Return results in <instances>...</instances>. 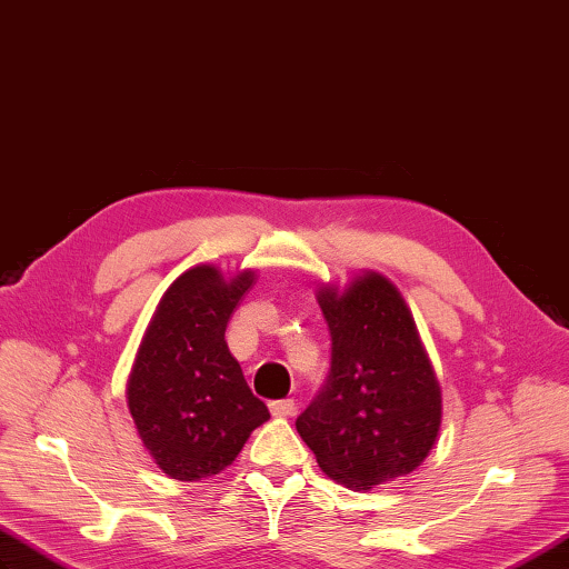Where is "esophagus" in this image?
<instances>
[{"label":"esophagus","instance_id":"1","mask_svg":"<svg viewBox=\"0 0 569 569\" xmlns=\"http://www.w3.org/2000/svg\"><path fill=\"white\" fill-rule=\"evenodd\" d=\"M272 416H292L295 413V399H274L270 401Z\"/></svg>","mask_w":569,"mask_h":569}]
</instances>
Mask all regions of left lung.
Segmentation results:
<instances>
[{"instance_id": "8db88e82", "label": "left lung", "mask_w": 569, "mask_h": 569, "mask_svg": "<svg viewBox=\"0 0 569 569\" xmlns=\"http://www.w3.org/2000/svg\"><path fill=\"white\" fill-rule=\"evenodd\" d=\"M331 370L297 431L340 485L372 489L413 472L440 428V389L403 299L380 274L321 289Z\"/></svg>"}]
</instances>
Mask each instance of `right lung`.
Returning <instances> with one entry per match:
<instances>
[{
    "label": "right lung",
    "instance_id": "add662e5",
    "mask_svg": "<svg viewBox=\"0 0 569 569\" xmlns=\"http://www.w3.org/2000/svg\"><path fill=\"white\" fill-rule=\"evenodd\" d=\"M252 272L226 282L217 268L187 270L160 299L129 380L143 446L172 479L197 482L236 460L270 419L226 346V326Z\"/></svg>",
    "mask_w": 569,
    "mask_h": 569
}]
</instances>
